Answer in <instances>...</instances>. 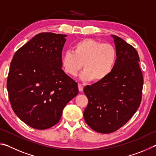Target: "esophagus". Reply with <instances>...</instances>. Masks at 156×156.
I'll use <instances>...</instances> for the list:
<instances>
[{"mask_svg": "<svg viewBox=\"0 0 156 156\" xmlns=\"http://www.w3.org/2000/svg\"><path fill=\"white\" fill-rule=\"evenodd\" d=\"M78 90L80 91V92L83 91V86L81 84H78Z\"/></svg>", "mask_w": 156, "mask_h": 156, "instance_id": "obj_1", "label": "esophagus"}]
</instances>
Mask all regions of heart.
I'll return each instance as SVG.
<instances>
[{
  "mask_svg": "<svg viewBox=\"0 0 156 156\" xmlns=\"http://www.w3.org/2000/svg\"><path fill=\"white\" fill-rule=\"evenodd\" d=\"M117 60L115 47L92 38H84L73 46V52L68 51L61 58V67L69 76H76L84 67L82 80L100 83L112 73Z\"/></svg>",
  "mask_w": 156,
  "mask_h": 156,
  "instance_id": "obj_1",
  "label": "heart"
}]
</instances>
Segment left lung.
Masks as SVG:
<instances>
[{
  "label": "left lung",
  "instance_id": "obj_1",
  "mask_svg": "<svg viewBox=\"0 0 156 156\" xmlns=\"http://www.w3.org/2000/svg\"><path fill=\"white\" fill-rule=\"evenodd\" d=\"M112 36L117 51L112 73L102 82L84 88L89 100L84 120L101 133L117 131L131 119L140 105L143 87L138 51L120 37Z\"/></svg>",
  "mask_w": 156,
  "mask_h": 156
}]
</instances>
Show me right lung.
<instances>
[{"label": "right lung", "instance_id": "right-lung-1", "mask_svg": "<svg viewBox=\"0 0 156 156\" xmlns=\"http://www.w3.org/2000/svg\"><path fill=\"white\" fill-rule=\"evenodd\" d=\"M67 35L41 33L15 53L7 80L10 104L32 128L54 126L62 110L77 96V83L63 72L61 58Z\"/></svg>", "mask_w": 156, "mask_h": 156}]
</instances>
